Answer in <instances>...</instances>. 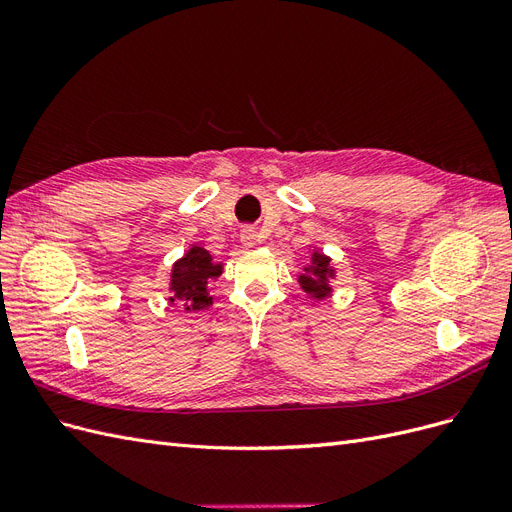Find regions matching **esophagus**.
<instances>
[{
    "mask_svg": "<svg viewBox=\"0 0 512 512\" xmlns=\"http://www.w3.org/2000/svg\"><path fill=\"white\" fill-rule=\"evenodd\" d=\"M241 243H243V247H252L254 245V241H256V230L252 228V226H243V230H241Z\"/></svg>",
    "mask_w": 512,
    "mask_h": 512,
    "instance_id": "34e87169",
    "label": "esophagus"
}]
</instances>
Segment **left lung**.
I'll return each instance as SVG.
<instances>
[{"instance_id":"left-lung-1","label":"left lung","mask_w":512,"mask_h":512,"mask_svg":"<svg viewBox=\"0 0 512 512\" xmlns=\"http://www.w3.org/2000/svg\"><path fill=\"white\" fill-rule=\"evenodd\" d=\"M303 271L305 273L299 275V286L305 294H309V299L322 301L324 297H329V294L333 292L329 282L335 277L331 258L327 254L314 250L312 260H309V265Z\"/></svg>"}]
</instances>
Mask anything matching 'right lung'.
<instances>
[{
  "instance_id": "right-lung-1",
  "label": "right lung",
  "mask_w": 512,
  "mask_h": 512,
  "mask_svg": "<svg viewBox=\"0 0 512 512\" xmlns=\"http://www.w3.org/2000/svg\"><path fill=\"white\" fill-rule=\"evenodd\" d=\"M222 262H213L205 247L192 245L170 271L168 303H183L185 312H200L213 305L209 284L222 275Z\"/></svg>"
}]
</instances>
